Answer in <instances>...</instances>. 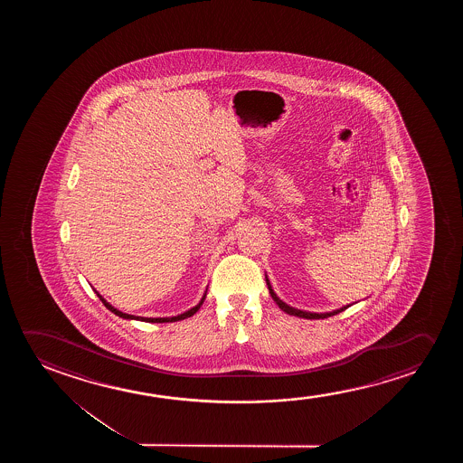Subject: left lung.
Masks as SVG:
<instances>
[{"mask_svg":"<svg viewBox=\"0 0 463 463\" xmlns=\"http://www.w3.org/2000/svg\"><path fill=\"white\" fill-rule=\"evenodd\" d=\"M266 283L267 288H269V292H270V296H272L273 300H275V304L279 305V308L285 311V313H288V315H292V317H305V319H324V317H334L336 313L345 311L348 307H351V305H345V307L338 308V310L327 311V313H313V311L298 310V308H294L291 305H288L286 302H283V300L275 294V291L272 289V285H270V279L267 277V273Z\"/></svg>","mask_w":463,"mask_h":463,"instance_id":"8db88e82","label":"left lung"}]
</instances>
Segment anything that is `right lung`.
Instances as JSON below:
<instances>
[{
    "instance_id": "add662e5",
    "label": "right lung",
    "mask_w": 463,
    "mask_h": 463,
    "mask_svg": "<svg viewBox=\"0 0 463 463\" xmlns=\"http://www.w3.org/2000/svg\"><path fill=\"white\" fill-rule=\"evenodd\" d=\"M96 294H98V298H99V300H101L102 304H104V307L108 308V310L112 311L114 315H117V317H123V319H134V321H144V323H175V321H182V319H186V317H193L194 313H196L199 308H201V305L203 304V300H205V296H207V289L203 291V296L201 300H199V304L196 305V307H193V308H190L188 311H184V313H182V315H177V317H134V315H128V313H123V311L117 310L115 307H112V305L109 304L108 300L106 298H102L101 294L99 292L96 291Z\"/></svg>"
}]
</instances>
